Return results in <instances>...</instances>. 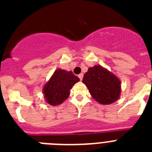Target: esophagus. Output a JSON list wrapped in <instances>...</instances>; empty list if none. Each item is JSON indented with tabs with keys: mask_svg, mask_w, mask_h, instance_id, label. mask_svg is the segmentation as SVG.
<instances>
[{
	"mask_svg": "<svg viewBox=\"0 0 152 152\" xmlns=\"http://www.w3.org/2000/svg\"><path fill=\"white\" fill-rule=\"evenodd\" d=\"M78 77H79V79H80V80H82V79H83V74L81 73V74H80V75H78Z\"/></svg>",
	"mask_w": 152,
	"mask_h": 152,
	"instance_id": "1",
	"label": "esophagus"
}]
</instances>
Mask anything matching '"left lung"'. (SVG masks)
<instances>
[{
	"instance_id": "left-lung-1",
	"label": "left lung",
	"mask_w": 152,
	"mask_h": 152,
	"mask_svg": "<svg viewBox=\"0 0 152 152\" xmlns=\"http://www.w3.org/2000/svg\"><path fill=\"white\" fill-rule=\"evenodd\" d=\"M83 83L93 98L101 104L113 103L121 93L119 79L100 65L88 68L83 77Z\"/></svg>"
}]
</instances>
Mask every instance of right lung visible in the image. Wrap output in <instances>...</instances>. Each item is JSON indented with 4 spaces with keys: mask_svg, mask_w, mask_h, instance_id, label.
I'll use <instances>...</instances> for the list:
<instances>
[{
    "mask_svg": "<svg viewBox=\"0 0 152 152\" xmlns=\"http://www.w3.org/2000/svg\"><path fill=\"white\" fill-rule=\"evenodd\" d=\"M79 81V77L72 72L58 69L43 88L45 100L50 105L61 104L68 97L70 90Z\"/></svg>",
    "mask_w": 152,
    "mask_h": 152,
    "instance_id": "obj_1",
    "label": "right lung"
}]
</instances>
